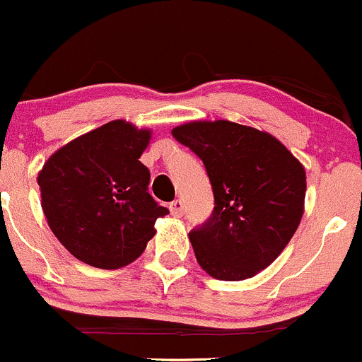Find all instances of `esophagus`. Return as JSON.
I'll return each instance as SVG.
<instances>
[{
	"label": "esophagus",
	"mask_w": 362,
	"mask_h": 362,
	"mask_svg": "<svg viewBox=\"0 0 362 362\" xmlns=\"http://www.w3.org/2000/svg\"><path fill=\"white\" fill-rule=\"evenodd\" d=\"M169 209L174 218H181L182 212H185V204H182V200H174V202H170Z\"/></svg>",
	"instance_id": "34e87169"
}]
</instances>
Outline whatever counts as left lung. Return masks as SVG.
Masks as SVG:
<instances>
[{
    "instance_id": "left-lung-1",
    "label": "left lung",
    "mask_w": 362,
    "mask_h": 362,
    "mask_svg": "<svg viewBox=\"0 0 362 362\" xmlns=\"http://www.w3.org/2000/svg\"><path fill=\"white\" fill-rule=\"evenodd\" d=\"M173 136L204 162L214 211L189 232L197 262L219 281H244L274 262L303 216L307 177L270 134L228 120L189 122Z\"/></svg>"
}]
</instances>
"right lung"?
Returning <instances> with one entry per match:
<instances>
[{"instance_id":"right-lung-1","label":"right lung","mask_w":362,"mask_h":362,"mask_svg":"<svg viewBox=\"0 0 362 362\" xmlns=\"http://www.w3.org/2000/svg\"><path fill=\"white\" fill-rule=\"evenodd\" d=\"M151 132L115 120L55 151L42 173V207L50 230L80 262L104 270L132 263L169 214L148 192L139 156Z\"/></svg>"}]
</instances>
